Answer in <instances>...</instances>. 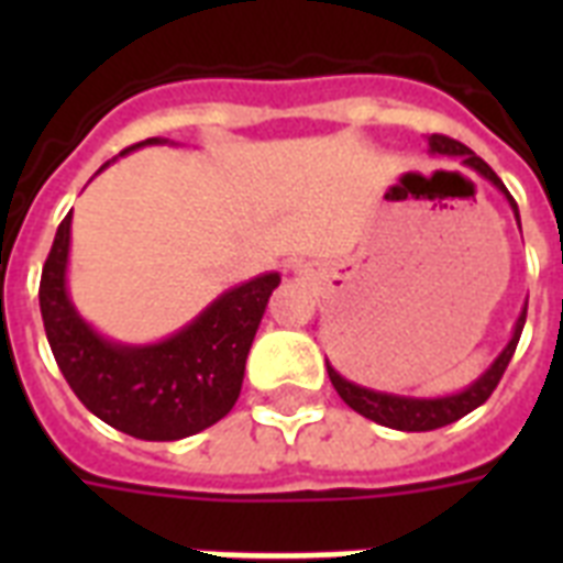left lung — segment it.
Masks as SVG:
<instances>
[{
    "mask_svg": "<svg viewBox=\"0 0 563 563\" xmlns=\"http://www.w3.org/2000/svg\"><path fill=\"white\" fill-rule=\"evenodd\" d=\"M429 152L446 154V157H462L464 166H471L473 172H479L482 178H488L499 192H506L508 203H511V210H515L517 216V224H520V212H517V203L515 198L508 195L506 184H503V180L497 178V172L490 169L482 157H476L467 145L453 140V136L432 134L429 136ZM523 324L526 307L523 312H520V318H517L511 342H508L506 351L494 360V365H490L476 383L467 385L464 391L446 394V397H402V394H385L374 391V388H362V385L344 379L330 362H327V374H330V383H333V388L339 391V397H342L353 411H360L362 418L376 420V423H383V427L400 429V432H429V429H441L446 427V423H455V420L464 418L467 411H473L476 406H482V402L488 400L490 394H494V388L499 385V379H503V374H506L508 362L515 356L520 333H523Z\"/></svg>",
    "mask_w": 563,
    "mask_h": 563,
    "instance_id": "left-lung-1",
    "label": "left lung"
}]
</instances>
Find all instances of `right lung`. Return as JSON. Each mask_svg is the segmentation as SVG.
Instances as JSON below:
<instances>
[{"label":"right lung","mask_w":563,"mask_h":563,"mask_svg":"<svg viewBox=\"0 0 563 563\" xmlns=\"http://www.w3.org/2000/svg\"><path fill=\"white\" fill-rule=\"evenodd\" d=\"M157 143L166 140L152 136L122 154ZM69 224L73 212L60 221L43 265L40 312L48 347L75 397L96 418L143 441H178L224 418L239 400L247 351L280 274H263L224 291L192 324L163 342L117 344L96 333L69 300Z\"/></svg>","instance_id":"obj_1"}]
</instances>
